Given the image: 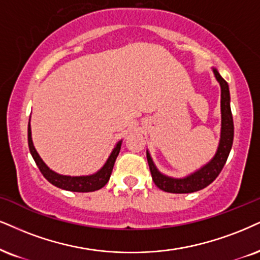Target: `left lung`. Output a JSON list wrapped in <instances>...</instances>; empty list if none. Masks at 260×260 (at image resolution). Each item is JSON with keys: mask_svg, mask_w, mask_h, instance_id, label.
Wrapping results in <instances>:
<instances>
[{"mask_svg": "<svg viewBox=\"0 0 260 260\" xmlns=\"http://www.w3.org/2000/svg\"><path fill=\"white\" fill-rule=\"evenodd\" d=\"M214 76L217 81L219 82L220 89H222V99H220V108H222V131H220V141L218 150L213 159L205 165L203 169L194 172L190 176L185 178H171L168 176H164L156 170L155 165L153 164V160L150 158L149 153L147 152V160L152 178L154 181L156 187L161 190L168 191V193L175 194H184V193H193V191L201 190L206 188L212 182L218 177V175L222 171V169L225 165L226 159H228L230 149L233 146L234 140V121L233 114L230 110V92L229 86L222 78L217 70H213Z\"/></svg>", "mask_w": 260, "mask_h": 260, "instance_id": "8db88e82", "label": "left lung"}]
</instances>
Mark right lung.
<instances>
[{
	"label": "right lung",
	"instance_id": "add662e5",
	"mask_svg": "<svg viewBox=\"0 0 260 260\" xmlns=\"http://www.w3.org/2000/svg\"><path fill=\"white\" fill-rule=\"evenodd\" d=\"M27 141H28V148H30V153L34 158L35 162L40 169L42 175L48 179V182H50L53 185H55L57 188L65 189V190L70 191H77V193H88V191H95L105 187L107 184L108 179L111 177L112 170H113L115 159H117L118 154H119L121 141L117 143V146L114 147L113 152L111 153L110 158L107 159L106 164L104 165L100 171H98L94 175L90 176H78V177H71V176H62L56 174L50 170L48 166L44 164L43 160L41 159V156L38 155L37 150L35 149L34 143H32L31 139V127L30 123H28L27 127Z\"/></svg>",
	"mask_w": 260,
	"mask_h": 260
}]
</instances>
